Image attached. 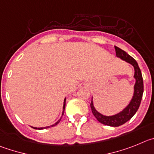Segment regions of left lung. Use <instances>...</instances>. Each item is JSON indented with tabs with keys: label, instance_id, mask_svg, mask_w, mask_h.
I'll return each instance as SVG.
<instances>
[{
	"label": "left lung",
	"instance_id": "1",
	"mask_svg": "<svg viewBox=\"0 0 154 154\" xmlns=\"http://www.w3.org/2000/svg\"><path fill=\"white\" fill-rule=\"evenodd\" d=\"M114 48L117 57L127 61V63H131L134 67V71H135L134 72V78L136 80V83L134 85V96L127 107L124 108L121 112L113 115V116H104L97 111V110L94 106L93 100H91V108L94 116L96 117L97 120L100 123L104 124V125L110 126V127H119V126L125 124L129 120H131L134 117L136 112L137 111L138 108L140 105L143 93V81L142 74H141L140 69L138 66L137 62L122 49L116 46Z\"/></svg>",
	"mask_w": 154,
	"mask_h": 154
}]
</instances>
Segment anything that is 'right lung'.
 Masks as SVG:
<instances>
[{"label": "right lung", "instance_id": "add662e5", "mask_svg": "<svg viewBox=\"0 0 154 154\" xmlns=\"http://www.w3.org/2000/svg\"><path fill=\"white\" fill-rule=\"evenodd\" d=\"M65 104H66V98H65V99H64V101H63V112H62V116H63V113H64ZM61 118H62V117H60V120H58L57 122H56V123H55L54 124H53V125L50 126V127H39V128H37V127H33V128H34V129H39V130H41V129H44V128H48V127H54V126H56L57 124H59V122H60V120H61Z\"/></svg>", "mask_w": 154, "mask_h": 154}]
</instances>
